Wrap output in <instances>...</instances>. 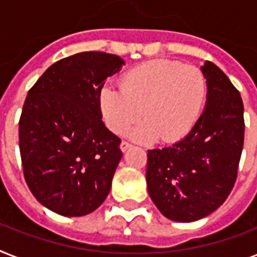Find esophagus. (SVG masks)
I'll return each mask as SVG.
<instances>
[{
    "mask_svg": "<svg viewBox=\"0 0 257 257\" xmlns=\"http://www.w3.org/2000/svg\"><path fill=\"white\" fill-rule=\"evenodd\" d=\"M131 147H132V144H129L128 141H122V143H121V145H120V148H121V151H122V152L128 151Z\"/></svg>",
    "mask_w": 257,
    "mask_h": 257,
    "instance_id": "obj_1",
    "label": "esophagus"
}]
</instances>
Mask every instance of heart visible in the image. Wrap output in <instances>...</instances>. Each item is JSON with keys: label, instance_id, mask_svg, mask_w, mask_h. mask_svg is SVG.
<instances>
[{"label": "heart", "instance_id": "heart-1", "mask_svg": "<svg viewBox=\"0 0 257 257\" xmlns=\"http://www.w3.org/2000/svg\"><path fill=\"white\" fill-rule=\"evenodd\" d=\"M120 92L104 88L100 105L105 124L137 141L181 140L195 126L207 96V80L200 68L171 60H153L128 70L120 78Z\"/></svg>", "mask_w": 257, "mask_h": 257}]
</instances>
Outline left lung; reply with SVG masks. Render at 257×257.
<instances>
[{"mask_svg":"<svg viewBox=\"0 0 257 257\" xmlns=\"http://www.w3.org/2000/svg\"><path fill=\"white\" fill-rule=\"evenodd\" d=\"M207 105L192 131L172 147L148 151L147 185L168 219L191 223L225 201L237 177L244 144V105L239 90L211 61Z\"/></svg>","mask_w":257,"mask_h":257,"instance_id":"left-lung-1","label":"left lung"}]
</instances>
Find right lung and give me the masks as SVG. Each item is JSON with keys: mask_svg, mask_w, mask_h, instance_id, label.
Here are the masks:
<instances>
[{"mask_svg": "<svg viewBox=\"0 0 257 257\" xmlns=\"http://www.w3.org/2000/svg\"><path fill=\"white\" fill-rule=\"evenodd\" d=\"M124 60L81 52L54 62L28 92L18 137L34 197L61 216L88 215L106 199L122 152L102 122L100 94Z\"/></svg>", "mask_w": 257, "mask_h": 257, "instance_id": "right-lung-1", "label": "right lung"}]
</instances>
